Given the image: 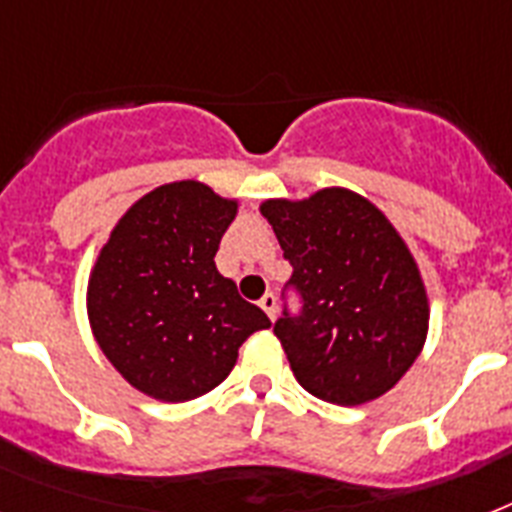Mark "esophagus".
<instances>
[{
  "instance_id": "esophagus-1",
  "label": "esophagus",
  "mask_w": 512,
  "mask_h": 512,
  "mask_svg": "<svg viewBox=\"0 0 512 512\" xmlns=\"http://www.w3.org/2000/svg\"><path fill=\"white\" fill-rule=\"evenodd\" d=\"M260 308L268 313V319H271V321L276 319V308H279V305H276V295H273V292L263 295V300H260Z\"/></svg>"
}]
</instances>
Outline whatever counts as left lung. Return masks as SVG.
<instances>
[{
    "mask_svg": "<svg viewBox=\"0 0 512 512\" xmlns=\"http://www.w3.org/2000/svg\"><path fill=\"white\" fill-rule=\"evenodd\" d=\"M260 212L292 265L289 287L303 297V311H284L273 327L297 382L340 406L388 393L420 356L430 321L425 281L401 233L348 188L268 199Z\"/></svg>",
    "mask_w": 512,
    "mask_h": 512,
    "instance_id": "8db88e82",
    "label": "left lung"
}]
</instances>
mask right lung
<instances>
[{"mask_svg": "<svg viewBox=\"0 0 512 512\" xmlns=\"http://www.w3.org/2000/svg\"><path fill=\"white\" fill-rule=\"evenodd\" d=\"M239 201L199 180L140 196L100 249L87 284L92 335L132 388L191 401L231 374L241 342L271 321L215 265Z\"/></svg>", "mask_w": 512, "mask_h": 512, "instance_id": "obj_1", "label": "right lung"}]
</instances>
